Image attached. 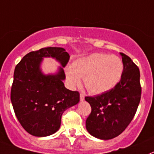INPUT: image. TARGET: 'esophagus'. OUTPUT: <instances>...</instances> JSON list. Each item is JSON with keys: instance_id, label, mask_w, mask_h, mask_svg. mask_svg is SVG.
<instances>
[{"instance_id": "obj_1", "label": "esophagus", "mask_w": 154, "mask_h": 154, "mask_svg": "<svg viewBox=\"0 0 154 154\" xmlns=\"http://www.w3.org/2000/svg\"><path fill=\"white\" fill-rule=\"evenodd\" d=\"M79 98H80V101L84 100V95L82 93H80V96H79Z\"/></svg>"}]
</instances>
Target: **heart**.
Returning <instances> with one entry per match:
<instances>
[{
    "label": "heart",
    "instance_id": "1",
    "mask_svg": "<svg viewBox=\"0 0 154 154\" xmlns=\"http://www.w3.org/2000/svg\"><path fill=\"white\" fill-rule=\"evenodd\" d=\"M123 71L122 61L118 56L94 53L79 58L66 70V79L71 87L78 85L83 78L91 93L108 91L119 82Z\"/></svg>",
    "mask_w": 154,
    "mask_h": 154
}]
</instances>
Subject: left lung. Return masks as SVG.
<instances>
[{
	"label": "left lung",
	"mask_w": 154,
	"mask_h": 154,
	"mask_svg": "<svg viewBox=\"0 0 154 154\" xmlns=\"http://www.w3.org/2000/svg\"><path fill=\"white\" fill-rule=\"evenodd\" d=\"M120 55L124 69L120 82L101 95L85 97L91 108L86 128L91 135L101 140L120 135L134 117L140 100L139 68L128 56L123 53Z\"/></svg>",
	"instance_id": "obj_1"
}]
</instances>
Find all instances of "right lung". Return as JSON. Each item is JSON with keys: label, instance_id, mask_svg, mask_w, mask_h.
Returning a JSON list of instances; mask_svg holds the SVG:
<instances>
[{"label": "right lung", "instance_id": "right-lung-1", "mask_svg": "<svg viewBox=\"0 0 154 154\" xmlns=\"http://www.w3.org/2000/svg\"><path fill=\"white\" fill-rule=\"evenodd\" d=\"M44 57L55 59L60 66L54 74H44ZM70 55L62 47H46L32 51L15 67L11 102L24 129L35 137H47L59 129L63 113L79 101V93L65 88L63 67Z\"/></svg>", "mask_w": 154, "mask_h": 154}]
</instances>
